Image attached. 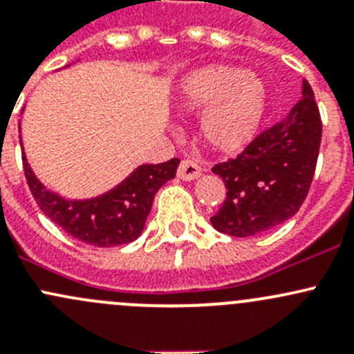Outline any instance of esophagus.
Here are the masks:
<instances>
[{"label":"esophagus","instance_id":"obj_1","mask_svg":"<svg viewBox=\"0 0 354 354\" xmlns=\"http://www.w3.org/2000/svg\"><path fill=\"white\" fill-rule=\"evenodd\" d=\"M200 173H202V167L197 162H194V160H181L180 167H178V178L185 181L197 180Z\"/></svg>","mask_w":354,"mask_h":354}]
</instances>
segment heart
Returning a JSON list of instances; mask_svg holds the SVG:
<instances>
[{
  "mask_svg": "<svg viewBox=\"0 0 354 354\" xmlns=\"http://www.w3.org/2000/svg\"><path fill=\"white\" fill-rule=\"evenodd\" d=\"M176 102L183 111L203 110L200 137L217 154H236L257 137L267 113L269 91L255 73L233 65H209L185 75Z\"/></svg>",
  "mask_w": 354,
  "mask_h": 354,
  "instance_id": "b5f03b06",
  "label": "heart"
}]
</instances>
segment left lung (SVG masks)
I'll return each mask as SVG.
<instances>
[{"label": "left lung", "instance_id": "1", "mask_svg": "<svg viewBox=\"0 0 354 354\" xmlns=\"http://www.w3.org/2000/svg\"><path fill=\"white\" fill-rule=\"evenodd\" d=\"M322 140V121L312 87L286 116L259 135L236 159L216 164L226 200L210 223L219 233L246 238L291 219L308 195Z\"/></svg>", "mask_w": 354, "mask_h": 354}]
</instances>
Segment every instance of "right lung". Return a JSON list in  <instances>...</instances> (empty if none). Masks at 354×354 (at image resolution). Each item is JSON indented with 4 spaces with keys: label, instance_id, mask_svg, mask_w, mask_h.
<instances>
[{
    "label": "right lung",
    "instance_id": "1",
    "mask_svg": "<svg viewBox=\"0 0 354 354\" xmlns=\"http://www.w3.org/2000/svg\"><path fill=\"white\" fill-rule=\"evenodd\" d=\"M178 164L180 159L142 164L106 194L73 200L46 188L24 152L25 178L42 212L70 236L101 248L130 243L140 236L157 190L176 176Z\"/></svg>",
    "mask_w": 354,
    "mask_h": 354
}]
</instances>
